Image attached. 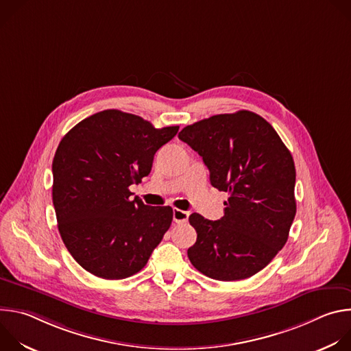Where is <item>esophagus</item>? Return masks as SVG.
Wrapping results in <instances>:
<instances>
[{
    "label": "esophagus",
    "instance_id": "34e87169",
    "mask_svg": "<svg viewBox=\"0 0 351 351\" xmlns=\"http://www.w3.org/2000/svg\"><path fill=\"white\" fill-rule=\"evenodd\" d=\"M189 213L187 211H182V210H178V208H173V221L176 223H186L187 219H189Z\"/></svg>",
    "mask_w": 351,
    "mask_h": 351
}]
</instances>
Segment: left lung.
<instances>
[{"mask_svg":"<svg viewBox=\"0 0 351 351\" xmlns=\"http://www.w3.org/2000/svg\"><path fill=\"white\" fill-rule=\"evenodd\" d=\"M179 138L203 157L211 184L229 193L221 219L189 217L197 232L190 263L217 280L256 275L286 244L295 215L290 152L264 118L244 110L189 125Z\"/></svg>","mask_w":351,"mask_h":351,"instance_id":"left-lung-1","label":"left lung"}]
</instances>
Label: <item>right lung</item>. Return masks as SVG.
Instances as JSON below:
<instances>
[{
    "instance_id": "add662e5",
    "label": "right lung",
    "mask_w": 351,
    "mask_h": 351,
    "mask_svg": "<svg viewBox=\"0 0 351 351\" xmlns=\"http://www.w3.org/2000/svg\"><path fill=\"white\" fill-rule=\"evenodd\" d=\"M178 130L106 110L62 137L53 161V203L62 241L87 272L110 280L129 278L162 240L172 208L132 199L129 186L149 173L157 149Z\"/></svg>"
}]
</instances>
